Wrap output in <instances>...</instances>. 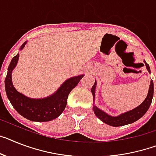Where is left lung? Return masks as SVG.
<instances>
[{
	"label": "left lung",
	"instance_id": "8db88e82",
	"mask_svg": "<svg viewBox=\"0 0 156 156\" xmlns=\"http://www.w3.org/2000/svg\"><path fill=\"white\" fill-rule=\"evenodd\" d=\"M144 62L145 66H146V68H147V71L149 72V74H151V70H150L149 65L146 62L145 60H144ZM96 86L97 82L95 81L94 85L93 86L92 89H91L94 101L95 100V90H96ZM153 94H154V84H153V81L151 80V83H150V86H149L148 93H147V97L144 99V101L139 106H137L136 108H133L132 110L128 111V112H123V113L116 116H113L108 114V113L102 111L99 108H98L94 104V106H93V110L94 112V114L98 116V118L100 119L102 122L105 123L106 125H110V126L112 127H119L123 126V125H129V124L134 123L135 121L138 120L139 119H140L147 112L149 107L151 105V101H152Z\"/></svg>",
	"mask_w": 156,
	"mask_h": 156
}]
</instances>
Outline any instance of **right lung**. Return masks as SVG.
<instances>
[{
    "label": "right lung",
    "instance_id": "add662e5",
    "mask_svg": "<svg viewBox=\"0 0 156 156\" xmlns=\"http://www.w3.org/2000/svg\"><path fill=\"white\" fill-rule=\"evenodd\" d=\"M26 44L27 41L22 44L20 50L23 49ZM19 56L18 53L11 60L5 81V91L12 105L18 113L31 121L45 122L57 118L66 108L69 94L78 84L84 74L66 79L55 93L47 98H28L18 92L12 82V72L17 64Z\"/></svg>",
    "mask_w": 156,
    "mask_h": 156
}]
</instances>
